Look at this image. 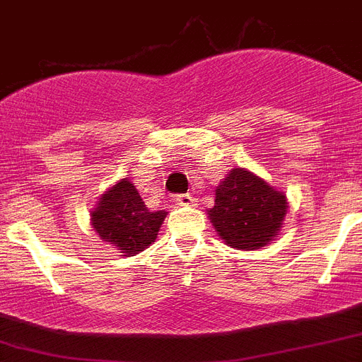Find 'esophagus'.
<instances>
[{
	"instance_id": "esophagus-1",
	"label": "esophagus",
	"mask_w": 362,
	"mask_h": 362,
	"mask_svg": "<svg viewBox=\"0 0 362 362\" xmlns=\"http://www.w3.org/2000/svg\"><path fill=\"white\" fill-rule=\"evenodd\" d=\"M175 201H177L179 204H183V206H192V204L195 203L194 195H190V194H179V195H175Z\"/></svg>"
}]
</instances>
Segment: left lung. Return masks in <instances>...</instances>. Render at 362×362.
I'll use <instances>...</instances> for the list:
<instances>
[{
  "label": "left lung",
  "instance_id": "8db88e82",
  "mask_svg": "<svg viewBox=\"0 0 362 362\" xmlns=\"http://www.w3.org/2000/svg\"><path fill=\"white\" fill-rule=\"evenodd\" d=\"M287 214V199L264 179L235 168L215 190L210 221L222 240L237 250H258L273 240Z\"/></svg>",
  "mask_w": 362,
  "mask_h": 362
}]
</instances>
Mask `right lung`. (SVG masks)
<instances>
[{"label":"right lung","instance_id":"add662e5","mask_svg":"<svg viewBox=\"0 0 362 362\" xmlns=\"http://www.w3.org/2000/svg\"><path fill=\"white\" fill-rule=\"evenodd\" d=\"M91 217L100 238L115 244L124 257H132L156 240L167 211L148 210L134 185L122 179L102 195Z\"/></svg>","mask_w":362,"mask_h":362}]
</instances>
